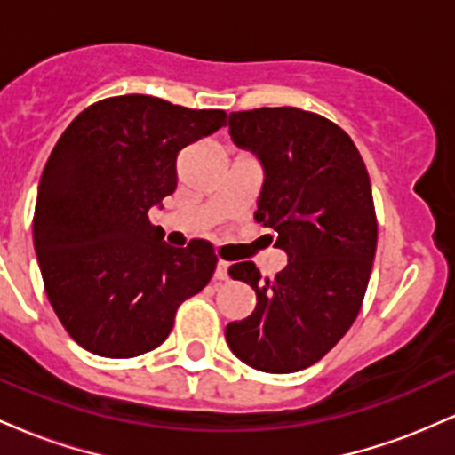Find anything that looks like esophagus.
I'll return each instance as SVG.
<instances>
[{"label": "esophagus", "instance_id": "esophagus-1", "mask_svg": "<svg viewBox=\"0 0 455 455\" xmlns=\"http://www.w3.org/2000/svg\"><path fill=\"white\" fill-rule=\"evenodd\" d=\"M216 280H228V263L227 260H218L216 265V274H213Z\"/></svg>", "mask_w": 455, "mask_h": 455}]
</instances>
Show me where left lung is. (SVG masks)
<instances>
[{"label":"left lung","instance_id":"8db88e82","mask_svg":"<svg viewBox=\"0 0 455 455\" xmlns=\"http://www.w3.org/2000/svg\"><path fill=\"white\" fill-rule=\"evenodd\" d=\"M231 139L263 164L254 220L274 231L289 265L274 280L254 263H235L257 307L224 329L250 368L289 374L316 363L362 310L377 252L372 188L355 143L323 115L295 107L228 115Z\"/></svg>","mask_w":455,"mask_h":455}]
</instances>
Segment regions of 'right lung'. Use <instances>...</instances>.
I'll list each match as a JSON object with an SVG mask.
<instances>
[{"label": "right lung", "instance_id": "right-lung-1", "mask_svg": "<svg viewBox=\"0 0 455 455\" xmlns=\"http://www.w3.org/2000/svg\"><path fill=\"white\" fill-rule=\"evenodd\" d=\"M227 126V113L128 93L78 113L40 177L34 248L44 291L70 338L128 359L166 340L175 312L212 280L216 254L173 248L149 210L177 188V156Z\"/></svg>", "mask_w": 455, "mask_h": 455}]
</instances>
